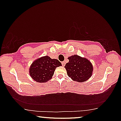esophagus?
I'll return each instance as SVG.
<instances>
[{
  "label": "esophagus",
  "instance_id": "esophagus-1",
  "mask_svg": "<svg viewBox=\"0 0 121 121\" xmlns=\"http://www.w3.org/2000/svg\"><path fill=\"white\" fill-rule=\"evenodd\" d=\"M61 63H62V65H63V66H65V61H62V62H61Z\"/></svg>",
  "mask_w": 121,
  "mask_h": 121
}]
</instances>
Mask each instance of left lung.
<instances>
[{"mask_svg": "<svg viewBox=\"0 0 121 121\" xmlns=\"http://www.w3.org/2000/svg\"><path fill=\"white\" fill-rule=\"evenodd\" d=\"M69 62L65 66L67 75L73 81L83 82L87 80L92 74L91 63L85 58L77 55L69 57Z\"/></svg>", "mask_w": 121, "mask_h": 121, "instance_id": "1", "label": "left lung"}]
</instances>
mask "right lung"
Returning <instances> with one entry per match:
<instances>
[{"label": "right lung", "mask_w": 121, "mask_h": 121, "mask_svg": "<svg viewBox=\"0 0 121 121\" xmlns=\"http://www.w3.org/2000/svg\"><path fill=\"white\" fill-rule=\"evenodd\" d=\"M60 65L61 63L58 60L45 56L32 63L29 69L30 75L37 82H46L51 79L56 67Z\"/></svg>", "instance_id": "add662e5"}]
</instances>
